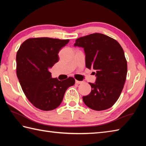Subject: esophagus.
Segmentation results:
<instances>
[{
	"label": "esophagus",
	"mask_w": 146,
	"mask_h": 146,
	"mask_svg": "<svg viewBox=\"0 0 146 146\" xmlns=\"http://www.w3.org/2000/svg\"><path fill=\"white\" fill-rule=\"evenodd\" d=\"M83 82H82V81H78V80H76V83H77V84H82V83H83Z\"/></svg>",
	"instance_id": "34e87169"
}]
</instances>
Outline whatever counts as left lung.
Here are the masks:
<instances>
[{
	"label": "left lung",
	"mask_w": 146,
	"mask_h": 146,
	"mask_svg": "<svg viewBox=\"0 0 146 146\" xmlns=\"http://www.w3.org/2000/svg\"><path fill=\"white\" fill-rule=\"evenodd\" d=\"M74 46L84 48L86 67L96 71L95 83H89L90 94L83 97L85 104L97 111L111 107L122 93L127 73L122 46L115 39L101 33L76 39Z\"/></svg>",
	"instance_id": "left-lung-1"
}]
</instances>
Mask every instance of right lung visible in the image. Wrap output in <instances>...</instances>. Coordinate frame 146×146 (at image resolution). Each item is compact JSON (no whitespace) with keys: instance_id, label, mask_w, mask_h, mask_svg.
<instances>
[{"instance_id":"obj_1","label":"right lung","mask_w":146,"mask_h":146,"mask_svg":"<svg viewBox=\"0 0 146 146\" xmlns=\"http://www.w3.org/2000/svg\"><path fill=\"white\" fill-rule=\"evenodd\" d=\"M69 39L29 38L16 55V73L26 97L38 109L49 111L61 103L67 88L75 83L73 77L63 81L51 78L49 70L59 61L58 53Z\"/></svg>"}]
</instances>
